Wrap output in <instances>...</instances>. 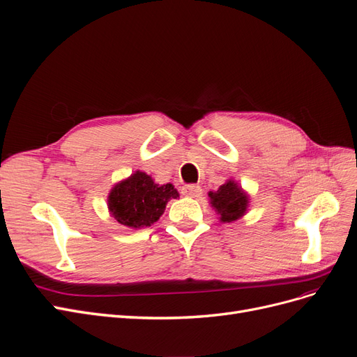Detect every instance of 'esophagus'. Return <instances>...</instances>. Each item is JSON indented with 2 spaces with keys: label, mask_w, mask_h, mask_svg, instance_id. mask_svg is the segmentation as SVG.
I'll use <instances>...</instances> for the list:
<instances>
[{
  "label": "esophagus",
  "mask_w": 357,
  "mask_h": 357,
  "mask_svg": "<svg viewBox=\"0 0 357 357\" xmlns=\"http://www.w3.org/2000/svg\"><path fill=\"white\" fill-rule=\"evenodd\" d=\"M202 187L195 185V183H190V185H185L182 188V194L191 197V199H197V197L202 195Z\"/></svg>",
  "instance_id": "obj_1"
}]
</instances>
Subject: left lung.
I'll use <instances>...</instances> for the list:
<instances>
[{
    "instance_id": "left-lung-1",
    "label": "left lung",
    "mask_w": 357,
    "mask_h": 357,
    "mask_svg": "<svg viewBox=\"0 0 357 357\" xmlns=\"http://www.w3.org/2000/svg\"><path fill=\"white\" fill-rule=\"evenodd\" d=\"M208 199L215 212H218L220 222L229 223L245 215L250 197L238 183L228 179L218 191H210Z\"/></svg>"
}]
</instances>
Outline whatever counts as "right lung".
<instances>
[{"instance_id": "right-lung-1", "label": "right lung", "mask_w": 357, "mask_h": 357, "mask_svg": "<svg viewBox=\"0 0 357 357\" xmlns=\"http://www.w3.org/2000/svg\"><path fill=\"white\" fill-rule=\"evenodd\" d=\"M178 197L172 183L158 185L150 175L137 170L128 179L116 183L107 202L110 215L121 225L139 229L151 227L160 219L167 202Z\"/></svg>"}]
</instances>
